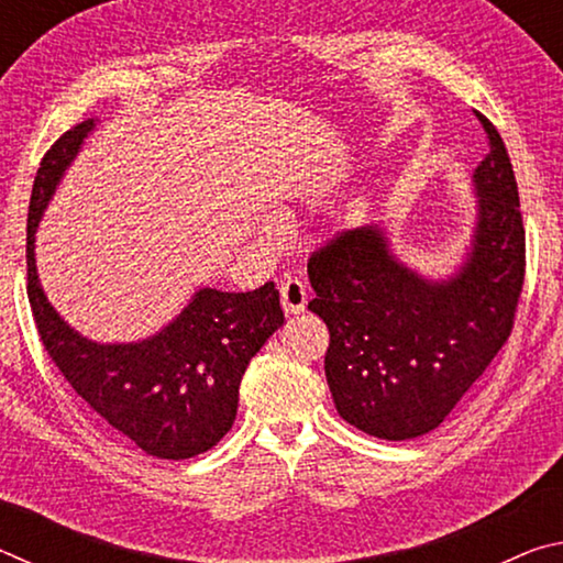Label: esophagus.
Listing matches in <instances>:
<instances>
[{"label": "esophagus", "mask_w": 563, "mask_h": 563, "mask_svg": "<svg viewBox=\"0 0 563 563\" xmlns=\"http://www.w3.org/2000/svg\"><path fill=\"white\" fill-rule=\"evenodd\" d=\"M280 302H283V310L285 316H300L305 310V305H308V288H305V283L298 278H288L280 283Z\"/></svg>", "instance_id": "obj_1"}]
</instances>
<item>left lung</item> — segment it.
<instances>
[{
	"instance_id": "left-lung-1",
	"label": "left lung",
	"mask_w": 563,
	"mask_h": 563,
	"mask_svg": "<svg viewBox=\"0 0 563 563\" xmlns=\"http://www.w3.org/2000/svg\"><path fill=\"white\" fill-rule=\"evenodd\" d=\"M489 154L472 176L474 228L446 275L397 258L383 225L312 255L308 308L325 320V377L340 417L379 440L440 427L507 342L523 285L519 190L499 131L476 113Z\"/></svg>"
}]
</instances>
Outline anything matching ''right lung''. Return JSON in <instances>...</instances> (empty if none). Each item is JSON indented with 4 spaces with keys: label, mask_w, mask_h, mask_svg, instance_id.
<instances>
[{
    "label": "right lung",
    "mask_w": 563,
    "mask_h": 563,
    "mask_svg": "<svg viewBox=\"0 0 563 563\" xmlns=\"http://www.w3.org/2000/svg\"><path fill=\"white\" fill-rule=\"evenodd\" d=\"M89 119L66 131L36 170L26 221V292L54 365L113 432L158 460H188L223 440L238 412L247 362L283 325L280 292L265 283L251 292L198 288L178 316L136 342H97L74 330L36 273V231L84 141Z\"/></svg>",
    "instance_id": "add662e5"
}]
</instances>
